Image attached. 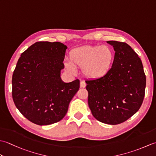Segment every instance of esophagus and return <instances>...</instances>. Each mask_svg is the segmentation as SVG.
I'll list each match as a JSON object with an SVG mask.
<instances>
[{"label": "esophagus", "mask_w": 156, "mask_h": 156, "mask_svg": "<svg viewBox=\"0 0 156 156\" xmlns=\"http://www.w3.org/2000/svg\"><path fill=\"white\" fill-rule=\"evenodd\" d=\"M86 86H87V84H86V83H85L84 81H81L80 82V87L81 88H85Z\"/></svg>", "instance_id": "34e87169"}]
</instances>
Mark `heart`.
<instances>
[{"label": "heart", "mask_w": 156, "mask_h": 156, "mask_svg": "<svg viewBox=\"0 0 156 156\" xmlns=\"http://www.w3.org/2000/svg\"><path fill=\"white\" fill-rule=\"evenodd\" d=\"M115 53L107 45H84L71 51L69 61L65 62L68 71L76 72V67L82 68L87 77L97 79L104 77L110 72L113 64Z\"/></svg>", "instance_id": "1"}]
</instances>
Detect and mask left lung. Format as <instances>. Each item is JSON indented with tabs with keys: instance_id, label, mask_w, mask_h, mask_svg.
<instances>
[{
	"instance_id": "left-lung-1",
	"label": "left lung",
	"mask_w": 156,
	"mask_h": 156,
	"mask_svg": "<svg viewBox=\"0 0 156 156\" xmlns=\"http://www.w3.org/2000/svg\"><path fill=\"white\" fill-rule=\"evenodd\" d=\"M115 58L104 77L86 81L88 106L94 117L106 124L117 125L138 111L143 102L146 77L141 59L125 42L108 41Z\"/></svg>"
}]
</instances>
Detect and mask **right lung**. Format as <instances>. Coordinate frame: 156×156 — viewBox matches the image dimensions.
<instances>
[{
  "label": "right lung",
  "mask_w": 156,
  "mask_h": 156,
  "mask_svg": "<svg viewBox=\"0 0 156 156\" xmlns=\"http://www.w3.org/2000/svg\"><path fill=\"white\" fill-rule=\"evenodd\" d=\"M66 49L60 42H36L22 53L13 72V101L35 124L48 125L62 120L80 88L78 79L69 83L61 79Z\"/></svg>",
  "instance_id": "obj_1"
}]
</instances>
